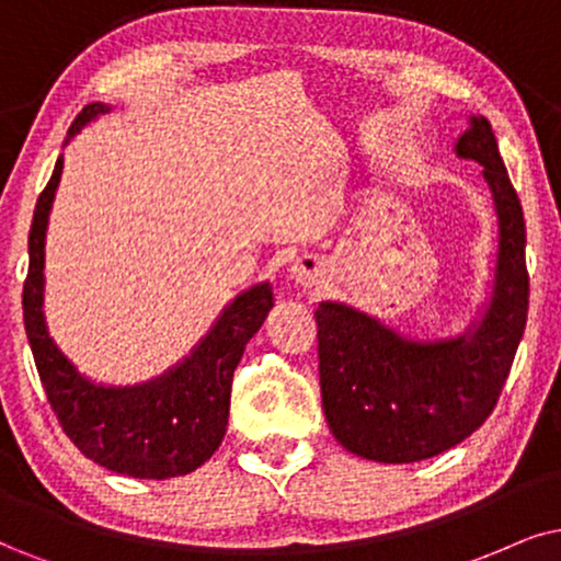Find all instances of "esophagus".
<instances>
[{"mask_svg": "<svg viewBox=\"0 0 561 561\" xmlns=\"http://www.w3.org/2000/svg\"><path fill=\"white\" fill-rule=\"evenodd\" d=\"M325 264L316 256H302L293 264V279L300 282L302 287H321L325 282Z\"/></svg>", "mask_w": 561, "mask_h": 561, "instance_id": "1", "label": "esophagus"}]
</instances>
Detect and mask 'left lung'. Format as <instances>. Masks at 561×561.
<instances>
[{"mask_svg":"<svg viewBox=\"0 0 561 561\" xmlns=\"http://www.w3.org/2000/svg\"><path fill=\"white\" fill-rule=\"evenodd\" d=\"M456 152L484 165L497 211V266L481 321L456 339L414 342L350 305L316 310L323 414L333 437L367 460L414 463L473 435L497 407L526 331V222L484 116H471Z\"/></svg>","mask_w":561,"mask_h":561,"instance_id":"8db88e82","label":"left lung"}]
</instances>
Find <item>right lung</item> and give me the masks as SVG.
<instances>
[{
	"instance_id": "1",
	"label": "right lung",
	"mask_w": 561,
	"mask_h": 561,
	"mask_svg": "<svg viewBox=\"0 0 561 561\" xmlns=\"http://www.w3.org/2000/svg\"><path fill=\"white\" fill-rule=\"evenodd\" d=\"M108 105L90 103L77 113L67 137L82 131ZM64 158L41 191L27 236L23 318L35 367L48 403L67 437L95 463L134 479H173L196 471L219 448L228 427L232 373L245 344L274 305L272 285L238 295L183 363L141 386L105 388L77 373L54 344L44 318V248L48 211L61 181Z\"/></svg>"
}]
</instances>
